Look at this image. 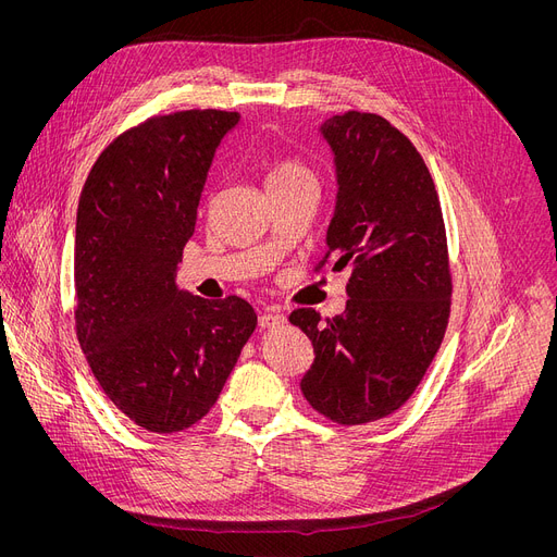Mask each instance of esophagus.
<instances>
[{
  "mask_svg": "<svg viewBox=\"0 0 557 557\" xmlns=\"http://www.w3.org/2000/svg\"><path fill=\"white\" fill-rule=\"evenodd\" d=\"M284 323H286V315L280 311H263L259 315V327L263 330H275V327H282Z\"/></svg>",
  "mask_w": 557,
  "mask_h": 557,
  "instance_id": "1",
  "label": "esophagus"
}]
</instances>
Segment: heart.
<instances>
[{"label": "heart", "mask_w": 557, "mask_h": 557, "mask_svg": "<svg viewBox=\"0 0 557 557\" xmlns=\"http://www.w3.org/2000/svg\"><path fill=\"white\" fill-rule=\"evenodd\" d=\"M309 171L294 160H280L273 164L271 173H269V183H284V181H294L300 178V175H307Z\"/></svg>", "instance_id": "heart-1"}]
</instances>
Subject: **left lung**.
<instances>
[{
  "mask_svg": "<svg viewBox=\"0 0 557 557\" xmlns=\"http://www.w3.org/2000/svg\"><path fill=\"white\" fill-rule=\"evenodd\" d=\"M318 131L338 185L327 255L334 271H352L349 300L327 323L315 309L288 320L315 352L302 395L318 413L352 426L397 411L441 347L451 305L447 237L422 156L384 116L352 110Z\"/></svg>",
  "mask_w": 557,
  "mask_h": 557,
  "instance_id": "obj_1",
  "label": "left lung"
}]
</instances>
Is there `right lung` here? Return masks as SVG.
Returning a JSON list of instances; mask_svg holds the SVG:
<instances>
[{
    "label": "right lung",
    "mask_w": 557,
    "mask_h": 557,
    "mask_svg": "<svg viewBox=\"0 0 557 557\" xmlns=\"http://www.w3.org/2000/svg\"><path fill=\"white\" fill-rule=\"evenodd\" d=\"M239 120L225 110L156 116L116 137L81 191L78 343L110 401L146 431L208 416L257 327L246 300H205L175 284L216 149Z\"/></svg>",
    "instance_id": "add662e5"
}]
</instances>
